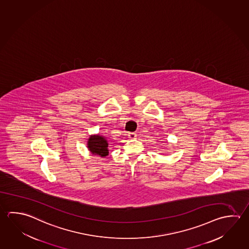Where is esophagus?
I'll return each instance as SVG.
<instances>
[{
  "label": "esophagus",
  "mask_w": 249,
  "mask_h": 249,
  "mask_svg": "<svg viewBox=\"0 0 249 249\" xmlns=\"http://www.w3.org/2000/svg\"><path fill=\"white\" fill-rule=\"evenodd\" d=\"M128 136H129L130 139H135L136 137H137V134H136L135 132H129Z\"/></svg>",
  "instance_id": "esophagus-1"
}]
</instances>
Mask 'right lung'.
<instances>
[{
	"instance_id": "right-lung-1",
	"label": "right lung",
	"mask_w": 249,
	"mask_h": 249,
	"mask_svg": "<svg viewBox=\"0 0 249 249\" xmlns=\"http://www.w3.org/2000/svg\"><path fill=\"white\" fill-rule=\"evenodd\" d=\"M88 148L91 154L99 155L101 157H106L108 154V141L105 137L99 135H91L88 140Z\"/></svg>"
}]
</instances>
